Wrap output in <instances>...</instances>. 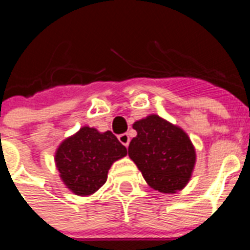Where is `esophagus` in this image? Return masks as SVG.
<instances>
[{
    "label": "esophagus",
    "mask_w": 250,
    "mask_h": 250,
    "mask_svg": "<svg viewBox=\"0 0 250 250\" xmlns=\"http://www.w3.org/2000/svg\"><path fill=\"white\" fill-rule=\"evenodd\" d=\"M119 141H120L121 144L125 145V146H129V143H130V136L129 134H120V135L118 136Z\"/></svg>",
    "instance_id": "esophagus-1"
}]
</instances>
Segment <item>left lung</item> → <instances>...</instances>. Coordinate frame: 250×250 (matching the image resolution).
Here are the masks:
<instances>
[{
    "instance_id": "1",
    "label": "left lung",
    "mask_w": 250,
    "mask_h": 250,
    "mask_svg": "<svg viewBox=\"0 0 250 250\" xmlns=\"http://www.w3.org/2000/svg\"><path fill=\"white\" fill-rule=\"evenodd\" d=\"M138 135L129 156L147 184L160 193H175L188 184L195 164V149L187 132L158 115L136 121Z\"/></svg>"
}]
</instances>
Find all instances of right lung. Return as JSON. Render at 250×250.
<instances>
[{
  "label": "right lung",
  "mask_w": 250,
  "mask_h": 250,
  "mask_svg": "<svg viewBox=\"0 0 250 250\" xmlns=\"http://www.w3.org/2000/svg\"><path fill=\"white\" fill-rule=\"evenodd\" d=\"M127 154L111 131L83 126L60 145L55 155L63 184L76 195H90L107 179L112 163Z\"/></svg>",
  "instance_id": "obj_1"
}]
</instances>
